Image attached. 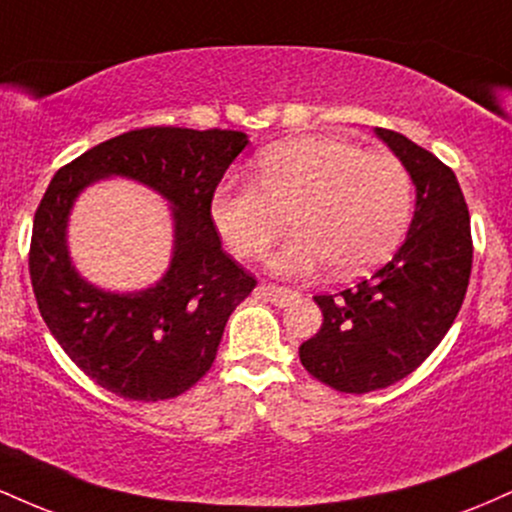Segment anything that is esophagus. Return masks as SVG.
Here are the masks:
<instances>
[{
	"label": "esophagus",
	"instance_id": "34e87169",
	"mask_svg": "<svg viewBox=\"0 0 512 512\" xmlns=\"http://www.w3.org/2000/svg\"><path fill=\"white\" fill-rule=\"evenodd\" d=\"M260 293H262L264 298H269V301H272V303L281 305V308H284V305H291L298 296H301V293H298V291L286 289V286H276V284H262L260 286Z\"/></svg>",
	"mask_w": 512,
	"mask_h": 512
}]
</instances>
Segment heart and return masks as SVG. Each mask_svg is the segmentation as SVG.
<instances>
[{
    "mask_svg": "<svg viewBox=\"0 0 512 512\" xmlns=\"http://www.w3.org/2000/svg\"><path fill=\"white\" fill-rule=\"evenodd\" d=\"M255 182L216 187L209 216L226 248L260 260L286 233L272 257L281 274H310L330 264L337 276L375 267L397 248L414 209V182L390 151H366L342 137H298L257 158Z\"/></svg>",
    "mask_w": 512,
    "mask_h": 512,
    "instance_id": "obj_1",
    "label": "heart"
}]
</instances>
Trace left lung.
I'll return each instance as SVG.
<instances>
[{
  "mask_svg": "<svg viewBox=\"0 0 512 512\" xmlns=\"http://www.w3.org/2000/svg\"><path fill=\"white\" fill-rule=\"evenodd\" d=\"M409 170L416 211L390 262L354 289L315 296L322 327L301 344L303 368L337 392L363 395L414 373L460 313L472 274V228L452 168L404 134L375 127Z\"/></svg>",
  "mask_w": 512,
  "mask_h": 512,
  "instance_id": "1",
  "label": "left lung"
}]
</instances>
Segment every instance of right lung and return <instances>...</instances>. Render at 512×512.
Instances as JSON below:
<instances>
[{
	"instance_id": "right-lung-1",
	"label": "right lung",
	"mask_w": 512,
	"mask_h": 512,
	"mask_svg": "<svg viewBox=\"0 0 512 512\" xmlns=\"http://www.w3.org/2000/svg\"><path fill=\"white\" fill-rule=\"evenodd\" d=\"M248 137L233 129L144 127L108 139L62 166L33 219L28 272L52 337L93 383L134 402L190 390L214 363L228 317L257 286L221 248L211 195ZM125 174L174 204L176 248L167 276L139 294L86 285L68 262L66 216L98 177Z\"/></svg>"
}]
</instances>
